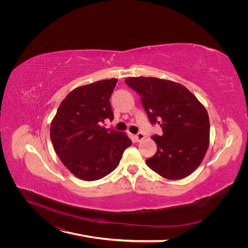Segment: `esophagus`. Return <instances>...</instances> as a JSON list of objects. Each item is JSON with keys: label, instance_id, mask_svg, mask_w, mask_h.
Instances as JSON below:
<instances>
[{"label": "esophagus", "instance_id": "1", "mask_svg": "<svg viewBox=\"0 0 248 248\" xmlns=\"http://www.w3.org/2000/svg\"><path fill=\"white\" fill-rule=\"evenodd\" d=\"M144 139H145V135L142 134V133H139L138 135H136V136H135V140H136V141H137V142L141 141V140H144Z\"/></svg>", "mask_w": 248, "mask_h": 248}]
</instances>
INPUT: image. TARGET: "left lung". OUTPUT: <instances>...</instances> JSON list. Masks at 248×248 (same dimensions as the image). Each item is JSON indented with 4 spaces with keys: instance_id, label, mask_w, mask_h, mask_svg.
Wrapping results in <instances>:
<instances>
[{
    "instance_id": "left-lung-1",
    "label": "left lung",
    "mask_w": 248,
    "mask_h": 248,
    "mask_svg": "<svg viewBox=\"0 0 248 248\" xmlns=\"http://www.w3.org/2000/svg\"><path fill=\"white\" fill-rule=\"evenodd\" d=\"M128 87L140 96L149 120L163 129L155 136L158 151L147 160L154 172L169 180L191 175L209 147L210 123L203 104L180 83L155 77H128Z\"/></svg>"
}]
</instances>
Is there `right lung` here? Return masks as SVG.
<instances>
[{
    "label": "right lung",
    "instance_id": "add662e5",
    "mask_svg": "<svg viewBox=\"0 0 248 248\" xmlns=\"http://www.w3.org/2000/svg\"><path fill=\"white\" fill-rule=\"evenodd\" d=\"M116 78L79 86L66 95L50 126L59 159L77 178L95 181L111 173L132 145L126 134L99 124L113 120L109 98Z\"/></svg>",
    "mask_w": 248,
    "mask_h": 248
}]
</instances>
